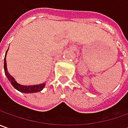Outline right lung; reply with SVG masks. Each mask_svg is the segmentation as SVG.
Segmentation results:
<instances>
[{"instance_id":"obj_1","label":"right lung","mask_w":128,"mask_h":128,"mask_svg":"<svg viewBox=\"0 0 128 128\" xmlns=\"http://www.w3.org/2000/svg\"><path fill=\"white\" fill-rule=\"evenodd\" d=\"M8 51V50H7ZM7 51L6 52V56H5V58H4V71H5V74L8 79V80L10 82L16 90L18 91L21 92H24V93H32V92H38L41 91L44 88V87L46 86V83H42L40 85H35V86H22L20 85L19 83H18L16 81L15 78L12 76H11L9 72H8L7 69V63H6V54H7Z\"/></svg>"}]
</instances>
